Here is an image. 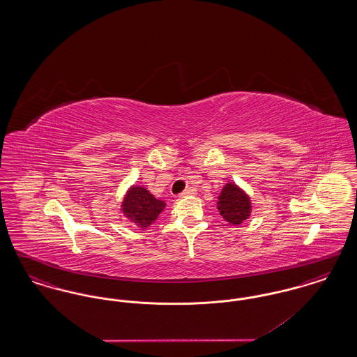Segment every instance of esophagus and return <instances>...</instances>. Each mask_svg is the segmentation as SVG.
Here are the masks:
<instances>
[{"mask_svg": "<svg viewBox=\"0 0 357 357\" xmlns=\"http://www.w3.org/2000/svg\"><path fill=\"white\" fill-rule=\"evenodd\" d=\"M195 194H197V190H195V188H192V187H188V188H186V190L183 191V194H182V195L188 197V195H195Z\"/></svg>", "mask_w": 357, "mask_h": 357, "instance_id": "esophagus-1", "label": "esophagus"}]
</instances>
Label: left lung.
Segmentation results:
<instances>
[{
	"mask_svg": "<svg viewBox=\"0 0 357 357\" xmlns=\"http://www.w3.org/2000/svg\"><path fill=\"white\" fill-rule=\"evenodd\" d=\"M217 208L220 210V214L225 221L237 226L250 217L252 201L246 191H243L236 183L229 182L222 188Z\"/></svg>",
	"mask_w": 357,
	"mask_h": 357,
	"instance_id": "left-lung-1",
	"label": "left lung"
}]
</instances>
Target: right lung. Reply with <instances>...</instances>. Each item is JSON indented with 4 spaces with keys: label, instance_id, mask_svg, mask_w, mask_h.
<instances>
[{
    "label": "right lung",
    "instance_id": "1",
    "mask_svg": "<svg viewBox=\"0 0 357 357\" xmlns=\"http://www.w3.org/2000/svg\"><path fill=\"white\" fill-rule=\"evenodd\" d=\"M165 207V201L156 199L147 188L135 185L127 190L121 202V213L139 229H147L158 220Z\"/></svg>",
    "mask_w": 357,
    "mask_h": 357
}]
</instances>
